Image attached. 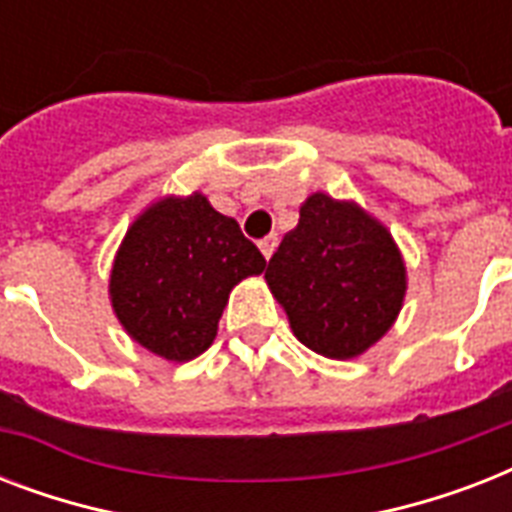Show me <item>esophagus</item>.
<instances>
[{"label": "esophagus", "mask_w": 512, "mask_h": 512, "mask_svg": "<svg viewBox=\"0 0 512 512\" xmlns=\"http://www.w3.org/2000/svg\"><path fill=\"white\" fill-rule=\"evenodd\" d=\"M276 244H279V236H276V233H271V236H265V239H260V252H263V255H265V260H271Z\"/></svg>", "instance_id": "esophagus-1"}]
</instances>
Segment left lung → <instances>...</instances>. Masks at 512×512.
<instances>
[{
    "instance_id": "1",
    "label": "left lung",
    "mask_w": 512,
    "mask_h": 512,
    "mask_svg": "<svg viewBox=\"0 0 512 512\" xmlns=\"http://www.w3.org/2000/svg\"><path fill=\"white\" fill-rule=\"evenodd\" d=\"M297 340L327 358H353L396 321L406 268L390 233L364 209L313 193L265 271Z\"/></svg>"
}]
</instances>
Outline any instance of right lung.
I'll return each mask as SVG.
<instances>
[{"label": "right lung", "mask_w": 512, "mask_h": 512, "mask_svg": "<svg viewBox=\"0 0 512 512\" xmlns=\"http://www.w3.org/2000/svg\"><path fill=\"white\" fill-rule=\"evenodd\" d=\"M263 271L260 249L201 193L164 199L124 236L111 303L132 340L167 361H188L215 340L231 289Z\"/></svg>", "instance_id": "obj_1"}]
</instances>
